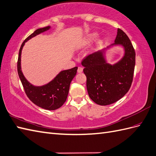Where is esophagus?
Returning <instances> with one entry per match:
<instances>
[{"label":"esophagus","instance_id":"obj_1","mask_svg":"<svg viewBox=\"0 0 156 156\" xmlns=\"http://www.w3.org/2000/svg\"><path fill=\"white\" fill-rule=\"evenodd\" d=\"M83 67H78V69H77V72L79 73H82L83 72Z\"/></svg>","mask_w":156,"mask_h":156}]
</instances>
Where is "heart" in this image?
Returning <instances> with one entry per match:
<instances>
[{"instance_id":"heart-1","label":"heart","mask_w":156,"mask_h":156,"mask_svg":"<svg viewBox=\"0 0 156 156\" xmlns=\"http://www.w3.org/2000/svg\"><path fill=\"white\" fill-rule=\"evenodd\" d=\"M98 33H95V32L89 34V35L87 37V38H86V39H85V42L86 43L92 42L93 41H94L96 39L97 37H98Z\"/></svg>"}]
</instances>
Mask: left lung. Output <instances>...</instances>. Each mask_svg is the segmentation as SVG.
I'll use <instances>...</instances> for the list:
<instances>
[{"label": "left lung", "instance_id": "1", "mask_svg": "<svg viewBox=\"0 0 156 156\" xmlns=\"http://www.w3.org/2000/svg\"><path fill=\"white\" fill-rule=\"evenodd\" d=\"M122 46L123 57L117 63L107 62V50L114 46ZM136 53L127 34L117 29L115 43L86 57L81 65L87 77V89L89 98L100 105L112 104L129 91L133 81Z\"/></svg>", "mask_w": 156, "mask_h": 156}]
</instances>
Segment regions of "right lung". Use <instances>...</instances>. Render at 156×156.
<instances>
[{
  "instance_id": "1",
  "label": "right lung",
  "mask_w": 156,
  "mask_h": 156,
  "mask_svg": "<svg viewBox=\"0 0 156 156\" xmlns=\"http://www.w3.org/2000/svg\"><path fill=\"white\" fill-rule=\"evenodd\" d=\"M51 29L50 26L37 29L24 41L19 53L17 71L20 81L29 99L36 105L47 110H55L64 104L67 98L71 82L77 73V67L60 71L48 83L35 86L31 84L24 76L21 69V53L26 42L32 38Z\"/></svg>"
}]
</instances>
